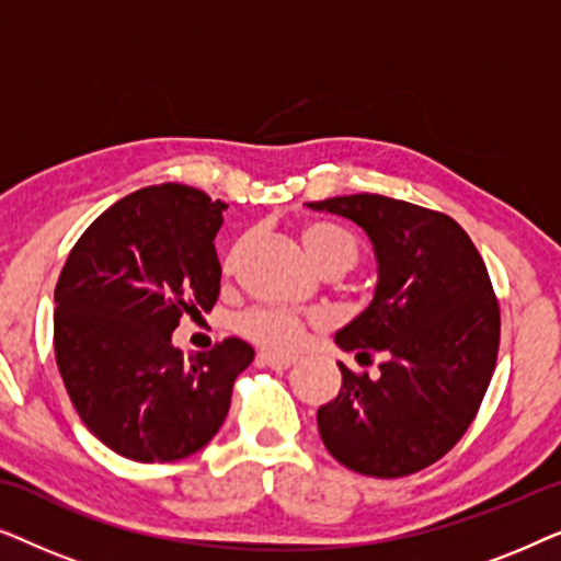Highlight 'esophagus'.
<instances>
[{
	"instance_id": "34e87169",
	"label": "esophagus",
	"mask_w": 561,
	"mask_h": 561,
	"mask_svg": "<svg viewBox=\"0 0 561 561\" xmlns=\"http://www.w3.org/2000/svg\"><path fill=\"white\" fill-rule=\"evenodd\" d=\"M263 363L267 367H273V370H288V367L296 365V357H288V355H275V352H263Z\"/></svg>"
}]
</instances>
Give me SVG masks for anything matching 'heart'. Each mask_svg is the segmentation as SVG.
Segmentation results:
<instances>
[{
    "mask_svg": "<svg viewBox=\"0 0 561 561\" xmlns=\"http://www.w3.org/2000/svg\"><path fill=\"white\" fill-rule=\"evenodd\" d=\"M301 242L306 252H309L311 263L324 271V267L340 265L350 271L357 263V240L347 229L327 225V221H311L301 229ZM321 324V317H304V313L288 311V309H273V306H260V309L244 311L237 329L248 336L250 342L260 344V347L288 352L301 344L306 329Z\"/></svg>",
    "mask_w": 561,
    "mask_h": 561,
    "instance_id": "obj_1",
    "label": "heart"
}]
</instances>
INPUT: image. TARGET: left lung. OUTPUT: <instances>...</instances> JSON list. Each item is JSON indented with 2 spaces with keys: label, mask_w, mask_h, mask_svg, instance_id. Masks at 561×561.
<instances>
[{
  "label": "left lung",
  "mask_w": 561,
  "mask_h": 561,
  "mask_svg": "<svg viewBox=\"0 0 561 561\" xmlns=\"http://www.w3.org/2000/svg\"><path fill=\"white\" fill-rule=\"evenodd\" d=\"M344 217L373 242L378 283L336 347L382 352L380 378L342 363V388L317 413L336 462L370 478H403L462 439L495 370L501 311L478 248L455 219L378 194L306 204Z\"/></svg>",
  "instance_id": "left-lung-1"
}]
</instances>
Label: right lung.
Wrapping results in <instances>:
<instances>
[{
  "label": "right lung",
  "mask_w": 561,
  "mask_h": 561,
  "mask_svg": "<svg viewBox=\"0 0 561 561\" xmlns=\"http://www.w3.org/2000/svg\"><path fill=\"white\" fill-rule=\"evenodd\" d=\"M227 204L160 183L112 204L79 237L56 286L53 342L91 434L135 462L194 455L225 424L234 378L255 359L229 336L209 352L173 347L183 313L211 311Z\"/></svg>",
  "instance_id": "obj_1"
}]
</instances>
